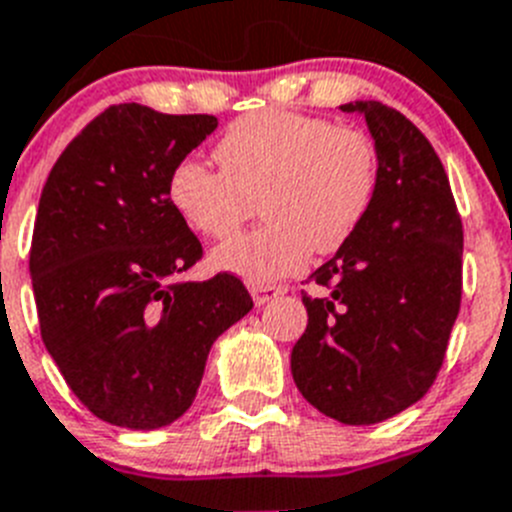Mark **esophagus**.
<instances>
[{"instance_id": "esophagus-1", "label": "esophagus", "mask_w": 512, "mask_h": 512, "mask_svg": "<svg viewBox=\"0 0 512 512\" xmlns=\"http://www.w3.org/2000/svg\"><path fill=\"white\" fill-rule=\"evenodd\" d=\"M283 285H270V283H255L250 288L252 293V301L257 303V306H262V303L273 301V298H278L280 293H283Z\"/></svg>"}]
</instances>
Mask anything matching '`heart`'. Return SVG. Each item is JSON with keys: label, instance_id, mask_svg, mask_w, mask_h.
Listing matches in <instances>:
<instances>
[{"label": "heart", "instance_id": "1", "mask_svg": "<svg viewBox=\"0 0 512 512\" xmlns=\"http://www.w3.org/2000/svg\"><path fill=\"white\" fill-rule=\"evenodd\" d=\"M216 160L222 170L178 160L168 199L206 239L237 232L260 204L267 224L214 250L219 270L250 283L298 273L313 250H342L365 224L380 186V158L367 132L285 109L229 124Z\"/></svg>", "mask_w": 512, "mask_h": 512}]
</instances>
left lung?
I'll return each mask as SVG.
<instances>
[{"mask_svg":"<svg viewBox=\"0 0 512 512\" xmlns=\"http://www.w3.org/2000/svg\"><path fill=\"white\" fill-rule=\"evenodd\" d=\"M380 158L365 224L306 283L308 326L290 352L303 398L347 426H370L434 385L462 303V219L439 155L380 101H354Z\"/></svg>","mask_w":512,"mask_h":512,"instance_id":"8db88e82","label":"left lung"}]
</instances>
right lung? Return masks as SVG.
<instances>
[{"label":"right lung","instance_id":"obj_1","mask_svg":"<svg viewBox=\"0 0 512 512\" xmlns=\"http://www.w3.org/2000/svg\"><path fill=\"white\" fill-rule=\"evenodd\" d=\"M216 124L114 104L68 142L40 193L30 247L40 336L73 395L114 426L181 418L216 336L252 308L237 275L181 278L204 247L170 204L168 176Z\"/></svg>","mask_w":512,"mask_h":512}]
</instances>
